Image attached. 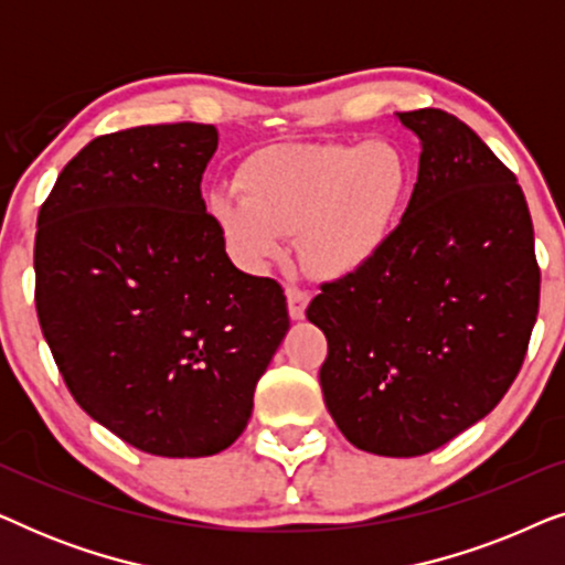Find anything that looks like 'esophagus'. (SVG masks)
<instances>
[{"label":"esophagus","mask_w":565,"mask_h":565,"mask_svg":"<svg viewBox=\"0 0 565 565\" xmlns=\"http://www.w3.org/2000/svg\"><path fill=\"white\" fill-rule=\"evenodd\" d=\"M285 296H288V311H290V319L292 321H300L306 316V306H308V300H311V296H308L306 290H300V288H290L285 290Z\"/></svg>","instance_id":"obj_1"}]
</instances>
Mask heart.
Listing matches in <instances>:
<instances>
[{
    "label": "heart",
    "instance_id": "heart-1",
    "mask_svg": "<svg viewBox=\"0 0 565 565\" xmlns=\"http://www.w3.org/2000/svg\"><path fill=\"white\" fill-rule=\"evenodd\" d=\"M414 167L401 146L280 143L254 151L238 190H218L207 211L228 252L246 269H265L296 234L306 269L342 280L388 246L412 195Z\"/></svg>",
    "mask_w": 565,
    "mask_h": 565
}]
</instances>
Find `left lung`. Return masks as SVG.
Here are the masks:
<instances>
[{
  "mask_svg": "<svg viewBox=\"0 0 565 565\" xmlns=\"http://www.w3.org/2000/svg\"><path fill=\"white\" fill-rule=\"evenodd\" d=\"M422 141L404 218L373 265L323 282L308 321L329 342L319 381L360 450L416 458L504 398L527 354L540 267L516 177L445 110L398 113Z\"/></svg>",
  "mask_w": 565,
  "mask_h": 565,
  "instance_id": "8db88e82",
  "label": "left lung"
}]
</instances>
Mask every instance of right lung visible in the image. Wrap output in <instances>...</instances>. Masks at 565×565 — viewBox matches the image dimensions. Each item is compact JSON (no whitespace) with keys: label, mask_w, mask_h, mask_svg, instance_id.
Here are the masks:
<instances>
[{"label":"right lung","mask_w":565,"mask_h":565,"mask_svg":"<svg viewBox=\"0 0 565 565\" xmlns=\"http://www.w3.org/2000/svg\"><path fill=\"white\" fill-rule=\"evenodd\" d=\"M215 149L203 122L99 136L38 213L35 308L66 388L161 458L234 445L290 329L280 285L242 273L205 211Z\"/></svg>","instance_id":"add662e5"}]
</instances>
